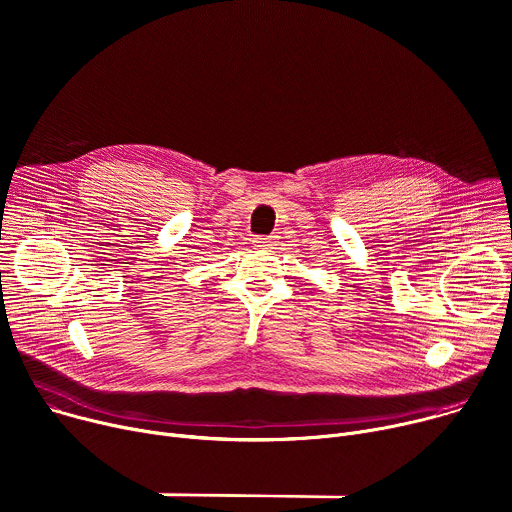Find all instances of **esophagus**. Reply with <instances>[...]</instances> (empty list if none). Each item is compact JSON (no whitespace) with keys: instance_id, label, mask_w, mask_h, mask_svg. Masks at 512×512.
<instances>
[{"instance_id":"34e87169","label":"esophagus","mask_w":512,"mask_h":512,"mask_svg":"<svg viewBox=\"0 0 512 512\" xmlns=\"http://www.w3.org/2000/svg\"><path fill=\"white\" fill-rule=\"evenodd\" d=\"M259 247H265V249H271V247H275V243H277V237H267V239H257L255 241Z\"/></svg>"}]
</instances>
